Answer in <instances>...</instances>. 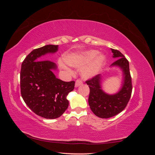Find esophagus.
I'll return each mask as SVG.
<instances>
[{
	"label": "esophagus",
	"instance_id": "34e87169",
	"mask_svg": "<svg viewBox=\"0 0 155 155\" xmlns=\"http://www.w3.org/2000/svg\"><path fill=\"white\" fill-rule=\"evenodd\" d=\"M82 84H83V81L81 80V79H77L76 81V83H75V87H78L79 85H82Z\"/></svg>",
	"mask_w": 155,
	"mask_h": 155
}]
</instances>
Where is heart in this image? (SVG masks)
Listing matches in <instances>:
<instances>
[{"mask_svg": "<svg viewBox=\"0 0 155 155\" xmlns=\"http://www.w3.org/2000/svg\"><path fill=\"white\" fill-rule=\"evenodd\" d=\"M97 54V51L91 50L87 51V52L81 55H70L65 58V62L68 64L70 65V66L75 67H83L84 65L91 62L93 59L96 57ZM104 56L101 55L97 56V58L94 60L88 67L83 70V77L88 78L96 75L100 71L103 64H104Z\"/></svg>", "mask_w": 155, "mask_h": 155, "instance_id": "heart-1", "label": "heart"}]
</instances>
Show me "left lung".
Returning a JSON list of instances; mask_svg holds the SVG:
<instances>
[{
	"label": "left lung",
	"instance_id": "left-lung-1",
	"mask_svg": "<svg viewBox=\"0 0 155 155\" xmlns=\"http://www.w3.org/2000/svg\"><path fill=\"white\" fill-rule=\"evenodd\" d=\"M113 58H117L111 66H118L123 70L124 83L121 90L114 95H109L101 90L100 74H97L85 82L90 88L88 104L91 110L101 118H109L122 111L127 105L133 90L132 80L128 60L118 50L112 49Z\"/></svg>",
	"mask_w": 155,
	"mask_h": 155
}]
</instances>
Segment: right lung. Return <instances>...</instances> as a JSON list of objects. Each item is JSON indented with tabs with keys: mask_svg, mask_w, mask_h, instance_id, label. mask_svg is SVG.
Segmentation results:
<instances>
[{
	"mask_svg": "<svg viewBox=\"0 0 155 155\" xmlns=\"http://www.w3.org/2000/svg\"><path fill=\"white\" fill-rule=\"evenodd\" d=\"M58 45H48L34 49L21 64V93L23 100L37 115L46 119H55L67 109V97L74 90L75 81H63L55 77L52 70L54 63L39 61L41 55L54 53Z\"/></svg>",
	"mask_w": 155,
	"mask_h": 155,
	"instance_id": "1",
	"label": "right lung"
}]
</instances>
